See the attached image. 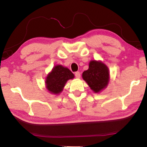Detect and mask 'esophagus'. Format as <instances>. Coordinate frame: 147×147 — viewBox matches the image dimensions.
<instances>
[{"mask_svg":"<svg viewBox=\"0 0 147 147\" xmlns=\"http://www.w3.org/2000/svg\"><path fill=\"white\" fill-rule=\"evenodd\" d=\"M80 71H76L75 73V76L76 78H80Z\"/></svg>","mask_w":147,"mask_h":147,"instance_id":"esophagus-1","label":"esophagus"}]
</instances>
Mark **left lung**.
<instances>
[{
  "label": "left lung",
  "mask_w": 147,
  "mask_h": 147,
  "mask_svg": "<svg viewBox=\"0 0 147 147\" xmlns=\"http://www.w3.org/2000/svg\"><path fill=\"white\" fill-rule=\"evenodd\" d=\"M82 78L94 92H99L108 85V68L101 61H92L90 62L88 69L83 72Z\"/></svg>",
  "instance_id": "obj_1"
}]
</instances>
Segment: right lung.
<instances>
[{
    "mask_svg": "<svg viewBox=\"0 0 147 147\" xmlns=\"http://www.w3.org/2000/svg\"><path fill=\"white\" fill-rule=\"evenodd\" d=\"M74 78V74L67 67L60 65H56L46 78L47 90L52 94H59L67 80Z\"/></svg>",
    "mask_w": 147,
    "mask_h": 147,
    "instance_id": "1",
    "label": "right lung"
}]
</instances>
